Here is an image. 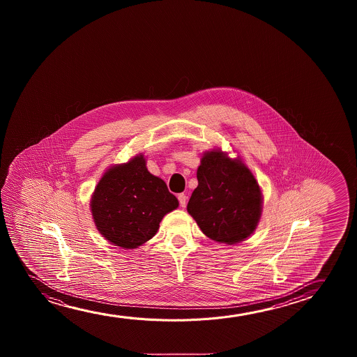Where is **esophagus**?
Returning <instances> with one entry per match:
<instances>
[{
  "label": "esophagus",
  "instance_id": "34e87169",
  "mask_svg": "<svg viewBox=\"0 0 357 357\" xmlns=\"http://www.w3.org/2000/svg\"><path fill=\"white\" fill-rule=\"evenodd\" d=\"M178 200H179V204H181V207H185L188 196H186L185 194H179V195H178Z\"/></svg>",
  "mask_w": 357,
  "mask_h": 357
}]
</instances>
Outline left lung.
<instances>
[{"label":"left lung","mask_w":357,"mask_h":357,"mask_svg":"<svg viewBox=\"0 0 357 357\" xmlns=\"http://www.w3.org/2000/svg\"><path fill=\"white\" fill-rule=\"evenodd\" d=\"M197 181L186 208L202 233L228 245L249 238L262 211V194L249 168L212 150L201 160Z\"/></svg>","instance_id":"obj_1"}]
</instances>
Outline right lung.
I'll list each match as a JSON object with an SVG mask.
<instances>
[{
  "label": "right lung",
  "mask_w": 357,
  "mask_h": 357,
  "mask_svg": "<svg viewBox=\"0 0 357 357\" xmlns=\"http://www.w3.org/2000/svg\"><path fill=\"white\" fill-rule=\"evenodd\" d=\"M178 205L166 183L147 171L139 155L103 174L90 207L96 228L108 241L135 249L156 234L162 218Z\"/></svg>",
  "instance_id": "1"
}]
</instances>
